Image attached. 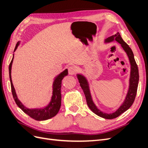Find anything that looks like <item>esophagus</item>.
Instances as JSON below:
<instances>
[{"label":"esophagus","instance_id":"esophagus-1","mask_svg":"<svg viewBox=\"0 0 148 148\" xmlns=\"http://www.w3.org/2000/svg\"><path fill=\"white\" fill-rule=\"evenodd\" d=\"M76 69L74 66H71L68 68V73L70 75H74L75 74Z\"/></svg>","mask_w":148,"mask_h":148}]
</instances>
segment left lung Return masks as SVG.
Instances as JSON below:
<instances>
[{
  "label": "left lung",
  "mask_w": 148,
  "mask_h": 148,
  "mask_svg": "<svg viewBox=\"0 0 148 148\" xmlns=\"http://www.w3.org/2000/svg\"><path fill=\"white\" fill-rule=\"evenodd\" d=\"M114 40H115L119 43L121 44L122 47L127 55L131 65L130 77L129 80V88L128 90V92L126 97H125V99L123 103L115 112L108 114L102 112L101 110H99V109L96 107L93 101L92 100L88 82H87L84 76L80 74H77V78L79 79L80 85L82 87V88L86 97L87 105H88L89 108L91 109V110L93 113H95L96 114H97V115L103 118L108 119H112L117 118L120 115V114H121L123 113L128 110V109L131 107V106L133 104L136 97V91H137L138 84L139 81V73L138 66L136 63L132 49H130V47L129 46V45L126 42H125L124 41L121 35L119 34V32H118L117 34L114 35L106 38L105 40V42H110Z\"/></svg>",
  "instance_id": "1"
}]
</instances>
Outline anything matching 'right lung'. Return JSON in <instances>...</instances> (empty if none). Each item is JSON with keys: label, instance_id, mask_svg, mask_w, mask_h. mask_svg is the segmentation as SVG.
<instances>
[{"label": "right lung", "instance_id": "right-lung-1", "mask_svg": "<svg viewBox=\"0 0 148 148\" xmlns=\"http://www.w3.org/2000/svg\"><path fill=\"white\" fill-rule=\"evenodd\" d=\"M19 42H18L16 44L14 51L16 50ZM14 56L11 61L9 65V75L11 83V88H12V95L14 101L17 106L23 110L25 113L34 119L36 121H44L48 119H50L55 116L58 113L60 107H61V100H62V95H61V86H62V80L64 76L68 75V69H65L62 73H60L57 77L55 79L53 84V93L52 99L49 105L44 108H35V109H29L24 107L22 103L18 98L17 95L16 94V91L13 86L12 76H11V72H12V65L13 63Z\"/></svg>", "mask_w": 148, "mask_h": 148}]
</instances>
